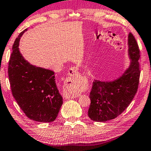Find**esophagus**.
Instances as JSON below:
<instances>
[{
  "label": "esophagus",
  "mask_w": 151,
  "mask_h": 151,
  "mask_svg": "<svg viewBox=\"0 0 151 151\" xmlns=\"http://www.w3.org/2000/svg\"><path fill=\"white\" fill-rule=\"evenodd\" d=\"M78 73V68L77 67H71V68L68 70V74L69 75L72 77H75L76 76V74ZM64 96L66 99H72V98H76L78 97V94L76 93H74V92H70V91H68L64 93Z\"/></svg>",
  "instance_id": "1"
}]
</instances>
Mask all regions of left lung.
I'll return each mask as SVG.
<instances>
[{
    "label": "left lung",
    "instance_id": "obj_1",
    "mask_svg": "<svg viewBox=\"0 0 151 151\" xmlns=\"http://www.w3.org/2000/svg\"><path fill=\"white\" fill-rule=\"evenodd\" d=\"M130 64L116 79H95L89 97L88 116L94 122H106L116 118L127 108L137 92L140 70V50L134 35L128 36Z\"/></svg>",
    "mask_w": 151,
    "mask_h": 151
}]
</instances>
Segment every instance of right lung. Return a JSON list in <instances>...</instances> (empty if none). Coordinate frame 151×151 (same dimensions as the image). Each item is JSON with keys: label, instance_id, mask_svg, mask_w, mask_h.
<instances>
[{"label": "right lung", "instance_id": "obj_1", "mask_svg": "<svg viewBox=\"0 0 151 151\" xmlns=\"http://www.w3.org/2000/svg\"><path fill=\"white\" fill-rule=\"evenodd\" d=\"M23 31L13 45L9 63V78L13 96L31 119L52 122L63 104L57 87L54 72L32 65L23 58L19 45Z\"/></svg>", "mask_w": 151, "mask_h": 151}]
</instances>
